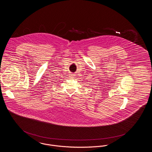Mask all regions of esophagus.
Instances as JSON below:
<instances>
[{
    "mask_svg": "<svg viewBox=\"0 0 152 152\" xmlns=\"http://www.w3.org/2000/svg\"><path fill=\"white\" fill-rule=\"evenodd\" d=\"M69 77H70V78H71V79H73V78L75 77V75H73V74H71V75H70Z\"/></svg>",
    "mask_w": 152,
    "mask_h": 152,
    "instance_id": "34e87169",
    "label": "esophagus"
}]
</instances>
